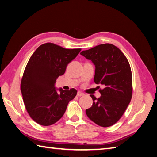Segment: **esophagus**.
<instances>
[{"label":"esophagus","mask_w":157,"mask_h":157,"mask_svg":"<svg viewBox=\"0 0 157 157\" xmlns=\"http://www.w3.org/2000/svg\"><path fill=\"white\" fill-rule=\"evenodd\" d=\"M84 95V93H83L81 91H78V92H77V96L78 97H81V96H83Z\"/></svg>","instance_id":"esophagus-1"}]
</instances>
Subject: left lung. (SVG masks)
<instances>
[{"mask_svg": "<svg viewBox=\"0 0 157 157\" xmlns=\"http://www.w3.org/2000/svg\"><path fill=\"white\" fill-rule=\"evenodd\" d=\"M81 54L95 65L94 81L104 87L101 97L90 95L91 108L86 109L90 120L101 127L115 124L124 114L132 96V75L127 58L112 44H101Z\"/></svg>", "mask_w": 157, "mask_h": 157, "instance_id": "obj_1", "label": "left lung"}]
</instances>
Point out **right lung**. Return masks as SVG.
<instances>
[{
    "label": "right lung",
    "mask_w": 157,
    "mask_h": 157,
    "mask_svg": "<svg viewBox=\"0 0 157 157\" xmlns=\"http://www.w3.org/2000/svg\"><path fill=\"white\" fill-rule=\"evenodd\" d=\"M81 50L47 43L38 47L30 57L21 79V91L27 112L39 125L49 126L57 122L68 103L76 97V89L60 88L57 92L54 84Z\"/></svg>",
    "instance_id": "1"
}]
</instances>
